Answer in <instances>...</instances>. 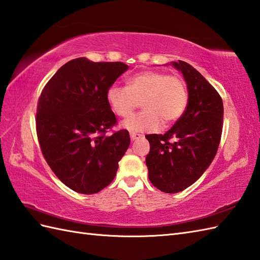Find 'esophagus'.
Masks as SVG:
<instances>
[{
    "label": "esophagus",
    "instance_id": "34e87169",
    "mask_svg": "<svg viewBox=\"0 0 260 260\" xmlns=\"http://www.w3.org/2000/svg\"><path fill=\"white\" fill-rule=\"evenodd\" d=\"M143 135L138 134V133H131V140L132 141H135V140H138V138H141Z\"/></svg>",
    "mask_w": 260,
    "mask_h": 260
}]
</instances>
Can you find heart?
Segmentation results:
<instances>
[{
  "label": "heart",
  "mask_w": 260,
  "mask_h": 260,
  "mask_svg": "<svg viewBox=\"0 0 260 260\" xmlns=\"http://www.w3.org/2000/svg\"><path fill=\"white\" fill-rule=\"evenodd\" d=\"M111 110L127 117L142 102L144 111L125 119L122 126L131 132H155L176 122L188 103V90L182 77L159 71H143L126 80V86L114 84L107 89Z\"/></svg>",
  "instance_id": "b5f03b06"
}]
</instances>
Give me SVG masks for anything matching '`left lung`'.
I'll list each match as a JSON object with an SVG mask.
<instances>
[{"instance_id":"obj_1","label":"left lung","mask_w":260,"mask_h":260,"mask_svg":"<svg viewBox=\"0 0 260 260\" xmlns=\"http://www.w3.org/2000/svg\"><path fill=\"white\" fill-rule=\"evenodd\" d=\"M173 66L187 83V107L164 135L145 136L150 145L148 178L167 194L186 189L207 170L219 146L224 116L220 95L206 78L184 61L173 62Z\"/></svg>"}]
</instances>
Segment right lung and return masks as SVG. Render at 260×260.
I'll return each instance as SVG.
<instances>
[{
    "mask_svg": "<svg viewBox=\"0 0 260 260\" xmlns=\"http://www.w3.org/2000/svg\"><path fill=\"white\" fill-rule=\"evenodd\" d=\"M128 69L122 62L78 57L64 64L46 83L38 102L36 134L42 154L61 182L81 194H96L115 177L129 146L117 124L107 89Z\"/></svg>",
    "mask_w": 260,
    "mask_h": 260,
    "instance_id": "add662e5",
    "label": "right lung"
}]
</instances>
